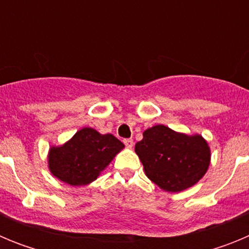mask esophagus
I'll list each match as a JSON object with an SVG mask.
<instances>
[{
	"label": "esophagus",
	"instance_id": "34e87169",
	"mask_svg": "<svg viewBox=\"0 0 249 249\" xmlns=\"http://www.w3.org/2000/svg\"><path fill=\"white\" fill-rule=\"evenodd\" d=\"M123 142H124V144H126L128 148H132V147H133V140H132V138H127V140H124Z\"/></svg>",
	"mask_w": 249,
	"mask_h": 249
}]
</instances>
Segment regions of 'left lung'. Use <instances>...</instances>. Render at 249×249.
I'll use <instances>...</instances> for the list:
<instances>
[{"label":"left lung","mask_w":249,"mask_h":249,"mask_svg":"<svg viewBox=\"0 0 249 249\" xmlns=\"http://www.w3.org/2000/svg\"><path fill=\"white\" fill-rule=\"evenodd\" d=\"M135 151L147 177L167 192L195 186L211 162V149L201 135H184L163 124L146 129Z\"/></svg>","instance_id":"1"}]
</instances>
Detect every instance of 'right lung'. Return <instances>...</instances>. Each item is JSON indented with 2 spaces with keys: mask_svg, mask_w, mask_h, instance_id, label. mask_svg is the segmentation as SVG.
<instances>
[{
  "mask_svg": "<svg viewBox=\"0 0 249 249\" xmlns=\"http://www.w3.org/2000/svg\"><path fill=\"white\" fill-rule=\"evenodd\" d=\"M124 144L112 135H101L85 127L62 146L48 152V168L59 181L71 186H85L97 179Z\"/></svg>",
  "mask_w": 249,
  "mask_h": 249,
  "instance_id": "obj_1",
  "label": "right lung"
}]
</instances>
